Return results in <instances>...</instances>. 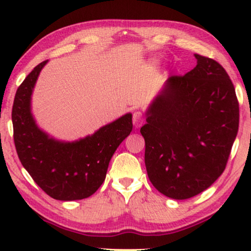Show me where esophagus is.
<instances>
[{"instance_id":"esophagus-1","label":"esophagus","mask_w":251,"mask_h":251,"mask_svg":"<svg viewBox=\"0 0 251 251\" xmlns=\"http://www.w3.org/2000/svg\"><path fill=\"white\" fill-rule=\"evenodd\" d=\"M132 122H133V126H135L136 128H139V126L143 125V123H144V116L142 114V112H139V111L133 112Z\"/></svg>"}]
</instances>
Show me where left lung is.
<instances>
[{
	"instance_id": "1",
	"label": "left lung",
	"mask_w": 251,
	"mask_h": 251,
	"mask_svg": "<svg viewBox=\"0 0 251 251\" xmlns=\"http://www.w3.org/2000/svg\"><path fill=\"white\" fill-rule=\"evenodd\" d=\"M194 56L197 66L168 78L140 128L151 183L176 200L214 184L239 129V101L228 74L211 58Z\"/></svg>"
}]
</instances>
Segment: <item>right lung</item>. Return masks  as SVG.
I'll list each match as a JSON object with an SVG mask.
<instances>
[{
	"label": "right lung",
	"mask_w": 251,
	"mask_h": 251,
	"mask_svg": "<svg viewBox=\"0 0 251 251\" xmlns=\"http://www.w3.org/2000/svg\"><path fill=\"white\" fill-rule=\"evenodd\" d=\"M47 61L34 67L17 89L11 114L16 151L24 168L49 197L81 200L94 194L105 180L113 154L131 132L132 115H123L77 142L50 138L37 128L30 113V96Z\"/></svg>",
	"instance_id": "obj_1"
}]
</instances>
